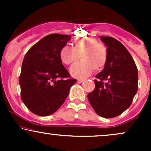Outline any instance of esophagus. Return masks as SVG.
Masks as SVG:
<instances>
[{
    "label": "esophagus",
    "instance_id": "obj_1",
    "mask_svg": "<svg viewBox=\"0 0 151 151\" xmlns=\"http://www.w3.org/2000/svg\"><path fill=\"white\" fill-rule=\"evenodd\" d=\"M84 81H85V79H78L77 82L78 83H82V82H84Z\"/></svg>",
    "mask_w": 151,
    "mask_h": 151
}]
</instances>
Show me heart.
Instances as JSON below:
<instances>
[{
	"mask_svg": "<svg viewBox=\"0 0 151 151\" xmlns=\"http://www.w3.org/2000/svg\"><path fill=\"white\" fill-rule=\"evenodd\" d=\"M73 47L65 46L62 48L60 57L65 65H71L81 58L71 67L70 73L74 77L84 79L94 70H101L108 60V52L105 46L99 44L93 37H81L75 40Z\"/></svg>",
	"mask_w": 151,
	"mask_h": 151,
	"instance_id": "heart-1",
	"label": "heart"
}]
</instances>
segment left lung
<instances>
[{"mask_svg": "<svg viewBox=\"0 0 151 151\" xmlns=\"http://www.w3.org/2000/svg\"><path fill=\"white\" fill-rule=\"evenodd\" d=\"M107 47L108 60L96 75L95 89L88 99L100 116H118L131 106L138 90V69L124 45L111 37H100Z\"/></svg>", "mask_w": 151, "mask_h": 151, "instance_id": "obj_1", "label": "left lung"}]
</instances>
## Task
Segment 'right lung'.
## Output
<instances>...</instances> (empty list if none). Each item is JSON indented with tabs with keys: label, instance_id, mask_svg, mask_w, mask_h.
Returning <instances> with one entry per match:
<instances>
[{
	"label": "right lung",
	"instance_id": "1",
	"mask_svg": "<svg viewBox=\"0 0 151 151\" xmlns=\"http://www.w3.org/2000/svg\"><path fill=\"white\" fill-rule=\"evenodd\" d=\"M70 35L50 34L26 53L19 82L22 101L31 112L41 116L55 113L63 104L77 82L62 64L60 50Z\"/></svg>",
	"mask_w": 151,
	"mask_h": 151
}]
</instances>
